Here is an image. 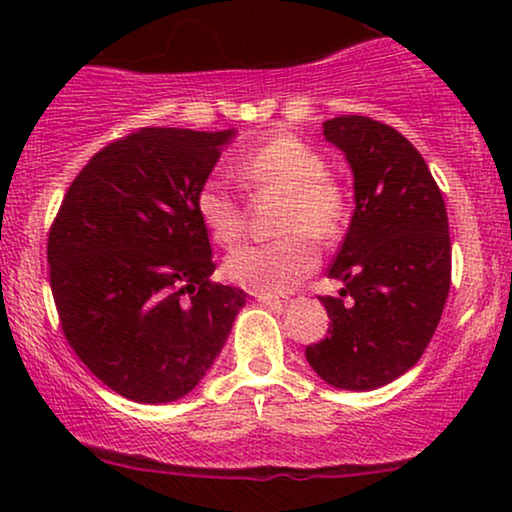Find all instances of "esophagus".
<instances>
[{
    "mask_svg": "<svg viewBox=\"0 0 512 512\" xmlns=\"http://www.w3.org/2000/svg\"><path fill=\"white\" fill-rule=\"evenodd\" d=\"M255 298L262 305H269V308H281V305H284L279 296H269V293H255Z\"/></svg>",
    "mask_w": 512,
    "mask_h": 512,
    "instance_id": "obj_1",
    "label": "esophagus"
}]
</instances>
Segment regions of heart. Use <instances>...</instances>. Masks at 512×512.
Instances as JSON below:
<instances>
[{
  "label": "heart",
  "instance_id": "1",
  "mask_svg": "<svg viewBox=\"0 0 512 512\" xmlns=\"http://www.w3.org/2000/svg\"><path fill=\"white\" fill-rule=\"evenodd\" d=\"M240 185L255 197L279 195L272 243L240 245L226 257V276L252 293H286L317 267L315 240H330L344 221L342 187L327 175L320 151L293 134H276L236 161ZM195 207L214 243L233 245L245 231L240 199L209 178L197 190Z\"/></svg>",
  "mask_w": 512,
  "mask_h": 512
}]
</instances>
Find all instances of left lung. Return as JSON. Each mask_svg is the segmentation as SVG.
I'll return each mask as SVG.
<instances>
[{
  "label": "left lung",
  "instance_id": "left-lung-1",
  "mask_svg": "<svg viewBox=\"0 0 512 512\" xmlns=\"http://www.w3.org/2000/svg\"><path fill=\"white\" fill-rule=\"evenodd\" d=\"M354 173L356 209L320 296L330 334L305 358L339 390H375L419 361L450 291L448 211L424 156L395 127L363 115L322 125ZM347 301L344 302L343 298Z\"/></svg>",
  "mask_w": 512,
  "mask_h": 512
}]
</instances>
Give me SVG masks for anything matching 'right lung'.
I'll return each instance as SVG.
<instances>
[{
  "mask_svg": "<svg viewBox=\"0 0 512 512\" xmlns=\"http://www.w3.org/2000/svg\"><path fill=\"white\" fill-rule=\"evenodd\" d=\"M236 129L144 127L81 168L48 238L64 337L117 395L166 404L221 354L245 291L214 284L195 199Z\"/></svg>",
  "mask_w": 512,
  "mask_h": 512,
  "instance_id": "1",
  "label": "right lung"
}]
</instances>
